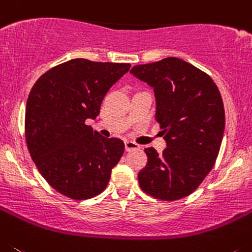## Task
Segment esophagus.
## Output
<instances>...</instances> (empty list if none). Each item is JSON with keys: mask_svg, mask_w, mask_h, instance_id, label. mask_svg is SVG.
Masks as SVG:
<instances>
[{"mask_svg": "<svg viewBox=\"0 0 252 252\" xmlns=\"http://www.w3.org/2000/svg\"><path fill=\"white\" fill-rule=\"evenodd\" d=\"M139 148V144L134 142H130V140H126V151L130 152V151H135V149Z\"/></svg>", "mask_w": 252, "mask_h": 252, "instance_id": "34e87169", "label": "esophagus"}]
</instances>
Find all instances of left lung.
<instances>
[{
    "instance_id": "obj_1",
    "label": "left lung",
    "mask_w": 252,
    "mask_h": 252,
    "mask_svg": "<svg viewBox=\"0 0 252 252\" xmlns=\"http://www.w3.org/2000/svg\"><path fill=\"white\" fill-rule=\"evenodd\" d=\"M131 75L153 89L156 119L167 148H147L138 173L143 191L174 201L191 194L212 169L225 130V109L214 80L178 58L137 65Z\"/></svg>"
}]
</instances>
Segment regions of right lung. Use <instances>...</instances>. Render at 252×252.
Returning a JSON list of instances; mask_svg holds the SVG:
<instances>
[{
  "label": "right lung",
  "instance_id": "right-lung-1",
  "mask_svg": "<svg viewBox=\"0 0 252 252\" xmlns=\"http://www.w3.org/2000/svg\"><path fill=\"white\" fill-rule=\"evenodd\" d=\"M129 64L72 59L38 78L26 104L25 133L36 167L50 186L72 199L105 189L124 153L123 140L87 126Z\"/></svg>",
  "mask_w": 252,
  "mask_h": 252
}]
</instances>
